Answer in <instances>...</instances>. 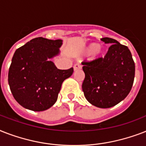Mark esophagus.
Wrapping results in <instances>:
<instances>
[{
  "label": "esophagus",
  "mask_w": 146,
  "mask_h": 146,
  "mask_svg": "<svg viewBox=\"0 0 146 146\" xmlns=\"http://www.w3.org/2000/svg\"><path fill=\"white\" fill-rule=\"evenodd\" d=\"M81 67H82V66H80V64H75L74 66H73V70H74V71H76V70H80V69H81Z\"/></svg>",
  "instance_id": "obj_1"
}]
</instances>
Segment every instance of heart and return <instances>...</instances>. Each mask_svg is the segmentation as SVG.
Listing matches in <instances>:
<instances>
[{
	"label": "heart",
	"mask_w": 146,
	"mask_h": 146,
	"mask_svg": "<svg viewBox=\"0 0 146 146\" xmlns=\"http://www.w3.org/2000/svg\"><path fill=\"white\" fill-rule=\"evenodd\" d=\"M80 54L83 55H91L93 60H98L104 58L106 54V50L102 46L95 42L89 43L83 48L80 51Z\"/></svg>",
	"instance_id": "heart-1"
}]
</instances>
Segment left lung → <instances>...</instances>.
Returning a JSON list of instances; mask_svg holds the SVG:
<instances>
[{
    "label": "left lung",
    "instance_id": "8db88e82",
    "mask_svg": "<svg viewBox=\"0 0 146 146\" xmlns=\"http://www.w3.org/2000/svg\"><path fill=\"white\" fill-rule=\"evenodd\" d=\"M101 40L111 45L104 58L82 62L85 79L82 89L90 104L109 108L129 93L135 76V64L127 46L111 38Z\"/></svg>",
    "mask_w": 146,
    "mask_h": 146
}]
</instances>
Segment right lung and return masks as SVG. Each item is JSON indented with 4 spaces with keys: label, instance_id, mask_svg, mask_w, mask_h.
I'll return each instance as SVG.
<instances>
[{
    "label": "right lung",
    "instance_id": "1",
    "mask_svg": "<svg viewBox=\"0 0 146 146\" xmlns=\"http://www.w3.org/2000/svg\"><path fill=\"white\" fill-rule=\"evenodd\" d=\"M60 39L33 38L15 51L8 73V83L15 100L33 111H43L57 102L61 85L73 67L59 70L50 59L60 54Z\"/></svg>",
    "mask_w": 146,
    "mask_h": 146
}]
</instances>
